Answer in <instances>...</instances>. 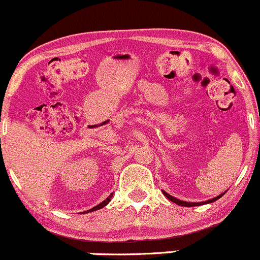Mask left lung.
Returning <instances> with one entry per match:
<instances>
[{
	"mask_svg": "<svg viewBox=\"0 0 260 260\" xmlns=\"http://www.w3.org/2000/svg\"><path fill=\"white\" fill-rule=\"evenodd\" d=\"M161 191H162V193H164V196H167V198L169 199L170 201H173L174 204L180 205V206H184V207H192V206H200V205H206V204H211V202H215L216 200H218L219 198H222V196H223L224 193H226L227 190L224 191V192H222L221 195L216 196V198H213V199H211V200H207V201H201V202H186V201H182V200H179V199L174 198V196H172V195H169V193L165 192L164 190H161Z\"/></svg>",
	"mask_w": 260,
	"mask_h": 260,
	"instance_id": "1",
	"label": "left lung"
}]
</instances>
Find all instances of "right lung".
Here are the masks:
<instances>
[{"label": "right lung", "mask_w": 260, "mask_h": 260, "mask_svg": "<svg viewBox=\"0 0 260 260\" xmlns=\"http://www.w3.org/2000/svg\"><path fill=\"white\" fill-rule=\"evenodd\" d=\"M112 196H113V192L111 193L110 196H108V198L106 199V200H104V201L101 202V204H99L98 206H95V207H92V209H90V210H87V211H85V212L86 213H88V212H92V211H96V210H100V209H102V207H105L106 206V205L108 204V202L111 201V199H112Z\"/></svg>", "instance_id": "add662e5"}]
</instances>
